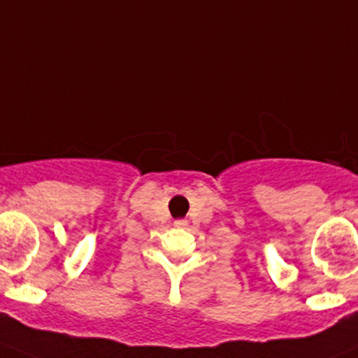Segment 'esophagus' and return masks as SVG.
Instances as JSON below:
<instances>
[{
	"mask_svg": "<svg viewBox=\"0 0 358 358\" xmlns=\"http://www.w3.org/2000/svg\"><path fill=\"white\" fill-rule=\"evenodd\" d=\"M173 225H175L176 229H185V227L189 225V222H187V220H176V222L173 223Z\"/></svg>",
	"mask_w": 358,
	"mask_h": 358,
	"instance_id": "1",
	"label": "esophagus"
}]
</instances>
